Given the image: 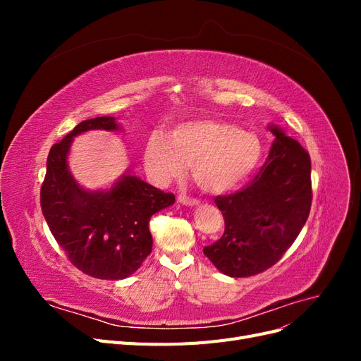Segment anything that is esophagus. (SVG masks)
Returning a JSON list of instances; mask_svg holds the SVG:
<instances>
[{
	"label": "esophagus",
	"instance_id": "34e87169",
	"mask_svg": "<svg viewBox=\"0 0 361 361\" xmlns=\"http://www.w3.org/2000/svg\"><path fill=\"white\" fill-rule=\"evenodd\" d=\"M178 200L182 204H185V206H197L200 203L197 199H191V197H188V195H185V194H180L179 197H178Z\"/></svg>",
	"mask_w": 361,
	"mask_h": 361
}]
</instances>
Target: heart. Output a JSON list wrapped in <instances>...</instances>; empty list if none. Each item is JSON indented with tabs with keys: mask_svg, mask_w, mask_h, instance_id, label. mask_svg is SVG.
Returning <instances> with one entry per match:
<instances>
[{
	"mask_svg": "<svg viewBox=\"0 0 361 361\" xmlns=\"http://www.w3.org/2000/svg\"><path fill=\"white\" fill-rule=\"evenodd\" d=\"M262 143L250 130L211 117L174 125L167 135L152 134L145 150V166L158 185L180 179L190 164L192 176L209 192L238 187L256 170Z\"/></svg>",
	"mask_w": 361,
	"mask_h": 361,
	"instance_id": "1",
	"label": "heart"
}]
</instances>
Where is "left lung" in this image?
<instances>
[{
  "mask_svg": "<svg viewBox=\"0 0 361 361\" xmlns=\"http://www.w3.org/2000/svg\"><path fill=\"white\" fill-rule=\"evenodd\" d=\"M268 128L276 140L255 179L244 190L215 199L226 227L203 253L228 277L255 276L277 264L310 212V157L285 130Z\"/></svg>",
  "mask_w": 361,
  "mask_h": 361,
  "instance_id": "8db88e82",
  "label": "left lung"
}]
</instances>
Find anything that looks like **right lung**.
I'll use <instances>...</instances> for the list:
<instances>
[{"mask_svg":"<svg viewBox=\"0 0 361 361\" xmlns=\"http://www.w3.org/2000/svg\"><path fill=\"white\" fill-rule=\"evenodd\" d=\"M94 129L122 130L111 116L94 117L54 145L40 206L52 236L76 268L94 279L122 280L150 255V216L171 206L174 195L152 187L130 170L106 190L82 188L72 176L68 157L73 138Z\"/></svg>","mask_w":361,"mask_h":361,"instance_id":"add662e5","label":"right lung"}]
</instances>
